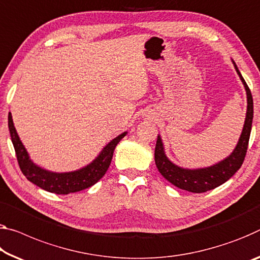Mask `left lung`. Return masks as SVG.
<instances>
[{
    "label": "left lung",
    "mask_w": 260,
    "mask_h": 260,
    "mask_svg": "<svg viewBox=\"0 0 260 260\" xmlns=\"http://www.w3.org/2000/svg\"><path fill=\"white\" fill-rule=\"evenodd\" d=\"M235 68H236V72L240 75L243 84L245 86L246 96H248V111H246V118L240 141H238L236 148H235L233 154L229 157H226L222 162L215 164V166L205 169L188 170V169L179 168L168 159L166 154H164L160 138L157 137V141H156L155 147L156 167H157L160 175L168 182H170L172 185H175L178 188L193 193H204L211 191V189L225 183L229 178H232L236 174L238 169L242 167L243 162H244L246 151H248L251 126H252L253 101L249 86L244 81V78L241 75L236 64H235Z\"/></svg>",
    "instance_id": "8db88e82"
}]
</instances>
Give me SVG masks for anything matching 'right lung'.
Listing matches in <instances>:
<instances>
[{
    "label": "right lung",
    "instance_id": "obj_1",
    "mask_svg": "<svg viewBox=\"0 0 260 260\" xmlns=\"http://www.w3.org/2000/svg\"><path fill=\"white\" fill-rule=\"evenodd\" d=\"M8 126H9L10 137L12 145H14L15 148L16 157H17L18 166L23 175L31 183L36 184L37 186L45 189V191L55 193V194H69V193L82 191V189H85L96 184L105 175V172L108 171L111 160H112L115 146L126 135L125 132V133L113 139L103 149L100 156L85 168H82L80 170L73 172L56 174V172H51L37 167L28 158L27 151L24 148L22 141L19 140L17 132L15 129L10 112L9 117H8Z\"/></svg>",
    "mask_w": 260,
    "mask_h": 260
}]
</instances>
